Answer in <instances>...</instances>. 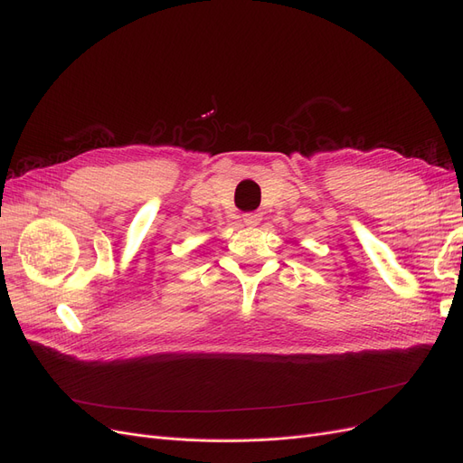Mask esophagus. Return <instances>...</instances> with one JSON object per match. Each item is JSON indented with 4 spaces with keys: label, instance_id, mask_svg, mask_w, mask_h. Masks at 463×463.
I'll use <instances>...</instances> for the list:
<instances>
[{
    "label": "esophagus",
    "instance_id": "1",
    "mask_svg": "<svg viewBox=\"0 0 463 463\" xmlns=\"http://www.w3.org/2000/svg\"><path fill=\"white\" fill-rule=\"evenodd\" d=\"M242 221H244V225H248V227H256V225H260V221H261V213H244L242 215Z\"/></svg>",
    "mask_w": 463,
    "mask_h": 463
}]
</instances>
